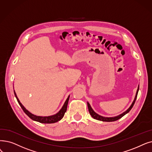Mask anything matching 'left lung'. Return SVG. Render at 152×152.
Masks as SVG:
<instances>
[{
    "mask_svg": "<svg viewBox=\"0 0 152 152\" xmlns=\"http://www.w3.org/2000/svg\"><path fill=\"white\" fill-rule=\"evenodd\" d=\"M138 90H139V85L138 86V88H137V92H136V94H135V98H134V100L133 101L132 103V104L130 105V106L129 107L128 109H127L126 110H125V112H124V113L120 115H117V116H115V117H104V116H102V115H99L98 114H97L96 112L92 109V108L91 107L90 104L87 102V104H88V110H89V113L91 114V115L94 118H95V119L96 120H98V121H103V122H113V121H115L117 120H118L119 118H121V117H122L124 115H125L126 114H127L132 109V107L134 106V105L135 104V102L136 101V99H137V94H138Z\"/></svg>",
    "mask_w": 152,
    "mask_h": 152,
    "instance_id": "8db88e82",
    "label": "left lung"
}]
</instances>
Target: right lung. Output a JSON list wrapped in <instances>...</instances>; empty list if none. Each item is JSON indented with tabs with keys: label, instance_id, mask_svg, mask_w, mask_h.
Instances as JSON below:
<instances>
[{
	"label": "right lung",
	"instance_id": "add662e5",
	"mask_svg": "<svg viewBox=\"0 0 152 152\" xmlns=\"http://www.w3.org/2000/svg\"><path fill=\"white\" fill-rule=\"evenodd\" d=\"M14 94L15 96V97L17 98V100L19 105H20V107L24 111V113L33 121H37V122H40V123H43V124H53V123H55L58 121H60L63 117L64 113L66 112L68 104L69 99V96L68 97V98L66 99V101L64 102L61 109L59 110L56 114H55L54 115H49V116H38V115H36L35 114H33L23 106L22 104L20 102V101H19L15 90H14Z\"/></svg>",
	"mask_w": 152,
	"mask_h": 152
}]
</instances>
